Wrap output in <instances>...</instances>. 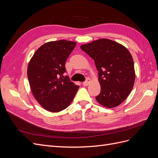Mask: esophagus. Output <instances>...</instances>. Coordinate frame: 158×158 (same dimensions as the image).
<instances>
[{"label":"esophagus","mask_w":158,"mask_h":158,"mask_svg":"<svg viewBox=\"0 0 158 158\" xmlns=\"http://www.w3.org/2000/svg\"><path fill=\"white\" fill-rule=\"evenodd\" d=\"M89 82H90V79L89 78H86V80L83 82L82 84H83L84 86H87V85L89 84Z\"/></svg>","instance_id":"1"}]
</instances>
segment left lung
Returning <instances> with one entry per match:
<instances>
[{"mask_svg": "<svg viewBox=\"0 0 158 158\" xmlns=\"http://www.w3.org/2000/svg\"><path fill=\"white\" fill-rule=\"evenodd\" d=\"M94 59L99 72L101 92L95 98L102 106L117 107L130 94L135 81L131 52L125 46L109 39H99L80 46Z\"/></svg>", "mask_w": 158, "mask_h": 158, "instance_id": "8db88e82", "label": "left lung"}]
</instances>
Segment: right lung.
I'll return each mask as SVG.
<instances>
[{"label":"right lung","mask_w":158,"mask_h":158,"mask_svg":"<svg viewBox=\"0 0 158 158\" xmlns=\"http://www.w3.org/2000/svg\"><path fill=\"white\" fill-rule=\"evenodd\" d=\"M75 41L59 40L42 45L33 54L27 74L31 91L36 101L45 110L58 113L73 102L79 85L62 78L65 63L76 47Z\"/></svg>","instance_id":"1"}]
</instances>
